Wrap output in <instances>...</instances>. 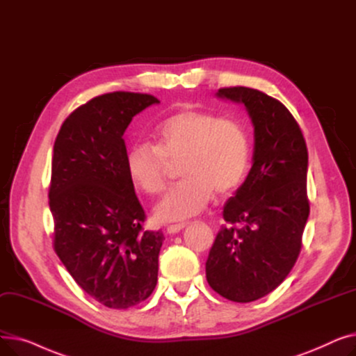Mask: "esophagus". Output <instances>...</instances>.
I'll list each match as a JSON object with an SVG mask.
<instances>
[{
  "mask_svg": "<svg viewBox=\"0 0 356 356\" xmlns=\"http://www.w3.org/2000/svg\"><path fill=\"white\" fill-rule=\"evenodd\" d=\"M184 228H186V223H179V225H170V227H167V234L175 235V234H179Z\"/></svg>",
  "mask_w": 356,
  "mask_h": 356,
  "instance_id": "esophagus-1",
  "label": "esophagus"
}]
</instances>
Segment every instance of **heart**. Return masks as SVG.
<instances>
[{"instance_id": "heart-1", "label": "heart", "mask_w": 356, "mask_h": 356, "mask_svg": "<svg viewBox=\"0 0 356 356\" xmlns=\"http://www.w3.org/2000/svg\"><path fill=\"white\" fill-rule=\"evenodd\" d=\"M156 147L136 144L127 154V173L137 189L160 193L170 164L183 180L156 204L160 222H183L207 209L215 196L235 191L250 163V141L235 121L199 109H183L161 121L153 133Z\"/></svg>"}]
</instances>
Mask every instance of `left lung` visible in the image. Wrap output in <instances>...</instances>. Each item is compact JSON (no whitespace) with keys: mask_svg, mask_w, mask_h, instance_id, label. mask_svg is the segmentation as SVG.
I'll use <instances>...</instances> for the list:
<instances>
[{"mask_svg":"<svg viewBox=\"0 0 356 356\" xmlns=\"http://www.w3.org/2000/svg\"><path fill=\"white\" fill-rule=\"evenodd\" d=\"M219 99L245 106L254 127L252 167L223 207L207 261V280L222 297L250 303L284 282L302 248L309 218L307 147L290 111L264 92L223 88Z\"/></svg>","mask_w":356,"mask_h":356,"instance_id":"obj_1","label":"left lung"}]
</instances>
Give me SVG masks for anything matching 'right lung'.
<instances>
[{"label":"right lung","mask_w":356,"mask_h":356,"mask_svg":"<svg viewBox=\"0 0 356 356\" xmlns=\"http://www.w3.org/2000/svg\"><path fill=\"white\" fill-rule=\"evenodd\" d=\"M147 93L112 92L74 109L53 147L50 212L54 251L92 298L133 307L157 284L163 232L144 231V209L127 173L124 133Z\"/></svg>","instance_id":"obj_1"}]
</instances>
